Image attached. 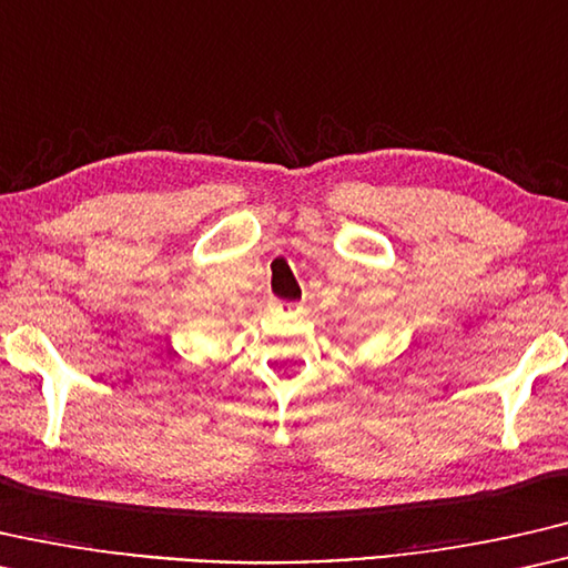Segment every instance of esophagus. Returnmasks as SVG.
Segmentation results:
<instances>
[{
  "instance_id": "obj_1",
  "label": "esophagus",
  "mask_w": 568,
  "mask_h": 568,
  "mask_svg": "<svg viewBox=\"0 0 568 568\" xmlns=\"http://www.w3.org/2000/svg\"><path fill=\"white\" fill-rule=\"evenodd\" d=\"M290 310H292L290 304H282V302H276V300L268 302V312H276L278 314V312H290Z\"/></svg>"
}]
</instances>
